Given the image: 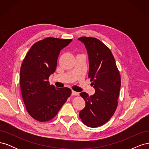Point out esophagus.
<instances>
[{
  "label": "esophagus",
  "mask_w": 149,
  "mask_h": 149,
  "mask_svg": "<svg viewBox=\"0 0 149 149\" xmlns=\"http://www.w3.org/2000/svg\"><path fill=\"white\" fill-rule=\"evenodd\" d=\"M71 94H73V95H74V96H78L79 93L78 92H76V91H73V90H72V91H71Z\"/></svg>",
  "instance_id": "esophagus-1"
}]
</instances>
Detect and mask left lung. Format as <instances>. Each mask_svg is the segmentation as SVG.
Instances as JSON below:
<instances>
[{"mask_svg":"<svg viewBox=\"0 0 149 149\" xmlns=\"http://www.w3.org/2000/svg\"><path fill=\"white\" fill-rule=\"evenodd\" d=\"M85 46L89 60V74L95 93L89 96L80 93L86 106L79 112L83 123L90 127H97L109 120L118 106L120 77L114 58L109 48L97 38H78Z\"/></svg>","mask_w":149,"mask_h":149,"instance_id":"8db88e82","label":"left lung"}]
</instances>
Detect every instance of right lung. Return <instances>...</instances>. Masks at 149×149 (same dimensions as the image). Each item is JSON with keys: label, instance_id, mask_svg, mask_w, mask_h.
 Here are the masks:
<instances>
[{"label": "right lung", "instance_id": "1", "mask_svg": "<svg viewBox=\"0 0 149 149\" xmlns=\"http://www.w3.org/2000/svg\"><path fill=\"white\" fill-rule=\"evenodd\" d=\"M71 39L49 37L35 43L26 54L20 72L22 96L29 114L40 122L51 120L71 93L68 88L49 85L48 78L55 71L60 51Z\"/></svg>", "mask_w": 149, "mask_h": 149}]
</instances>
